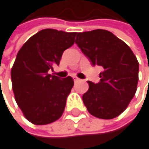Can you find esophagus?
Masks as SVG:
<instances>
[{
	"mask_svg": "<svg viewBox=\"0 0 149 149\" xmlns=\"http://www.w3.org/2000/svg\"><path fill=\"white\" fill-rule=\"evenodd\" d=\"M73 79H74V81H75V82H77V81H79V80H80V79H79L78 77H73Z\"/></svg>",
	"mask_w": 149,
	"mask_h": 149,
	"instance_id": "34e87169",
	"label": "esophagus"
}]
</instances>
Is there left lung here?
<instances>
[{
    "label": "left lung",
    "mask_w": 149,
    "mask_h": 149,
    "mask_svg": "<svg viewBox=\"0 0 149 149\" xmlns=\"http://www.w3.org/2000/svg\"><path fill=\"white\" fill-rule=\"evenodd\" d=\"M76 43L92 61L103 67L100 82L88 81L83 102L94 117L111 120L121 114L134 98L139 80V63L130 49L112 32L95 29L77 33Z\"/></svg>",
    "instance_id": "obj_1"
}]
</instances>
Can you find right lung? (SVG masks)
<instances>
[{
    "instance_id": "add662e5",
    "label": "right lung",
    "mask_w": 149,
    "mask_h": 149,
    "mask_svg": "<svg viewBox=\"0 0 149 149\" xmlns=\"http://www.w3.org/2000/svg\"><path fill=\"white\" fill-rule=\"evenodd\" d=\"M76 32L42 29L20 49L11 69L12 89L24 117L35 125H47L63 114L73 87L71 77L49 74L63 52L74 44Z\"/></svg>"
}]
</instances>
